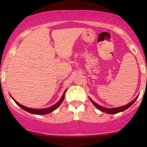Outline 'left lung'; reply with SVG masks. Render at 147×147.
<instances>
[{"label": "left lung", "instance_id": "obj_1", "mask_svg": "<svg viewBox=\"0 0 147 147\" xmlns=\"http://www.w3.org/2000/svg\"><path fill=\"white\" fill-rule=\"evenodd\" d=\"M137 98H138V96L135 98V99L132 100V102H130L129 104H126V105H125V106H121V107H118V108H104V107H103V106H101L98 105V104L95 103V102H94L93 100H91V98H90V100H91V102H92V104H93L96 107L98 108V109H99L100 111L106 112V113H108V114H116V113H118V112H122V111H124V110H125L127 109V108H129L130 106H131L132 104H134V102L136 101V100L137 99Z\"/></svg>", "mask_w": 147, "mask_h": 147}]
</instances>
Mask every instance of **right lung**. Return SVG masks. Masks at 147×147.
Masks as SVG:
<instances>
[{"label": "right lung", "mask_w": 147, "mask_h": 147, "mask_svg": "<svg viewBox=\"0 0 147 147\" xmlns=\"http://www.w3.org/2000/svg\"><path fill=\"white\" fill-rule=\"evenodd\" d=\"M65 92H64L63 93V95L62 96L61 99L59 100V101L57 102V103H56L55 105L51 106V107H49L47 108H43V109H34V108H27V107H25V106H24L23 105H21V104H20L18 103L17 102H16L15 100H14V101L15 102V103L17 104L18 106H20L21 108H23V110H26V111L28 112H30V113H32V114H39V115H41V114H49L50 112H53V110H55V109H57V108L59 107L60 106V104L62 103V102L64 100V98H65Z\"/></svg>", "instance_id": "obj_1"}]
</instances>
